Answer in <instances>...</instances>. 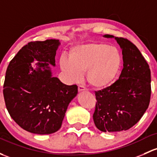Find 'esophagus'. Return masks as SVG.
<instances>
[{"label": "esophagus", "instance_id": "1", "mask_svg": "<svg viewBox=\"0 0 157 157\" xmlns=\"http://www.w3.org/2000/svg\"><path fill=\"white\" fill-rule=\"evenodd\" d=\"M85 90H87V89L84 86L82 85H79L78 86V91L79 92H81V91H85Z\"/></svg>", "mask_w": 157, "mask_h": 157}]
</instances>
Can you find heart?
I'll return each instance as SVG.
<instances>
[{
	"label": "heart",
	"mask_w": 157,
	"mask_h": 157,
	"mask_svg": "<svg viewBox=\"0 0 157 157\" xmlns=\"http://www.w3.org/2000/svg\"><path fill=\"white\" fill-rule=\"evenodd\" d=\"M61 69L67 80L76 82L86 71L88 83L96 89L108 86L114 80L122 65V57L116 47L102 43H90L74 47L69 58L62 56Z\"/></svg>",
	"instance_id": "obj_1"
}]
</instances>
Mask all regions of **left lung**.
<instances>
[{
  "label": "left lung",
  "mask_w": 157,
  "mask_h": 157,
  "mask_svg": "<svg viewBox=\"0 0 157 157\" xmlns=\"http://www.w3.org/2000/svg\"><path fill=\"white\" fill-rule=\"evenodd\" d=\"M115 39L122 49L123 68L111 86L95 92L97 102L93 120L104 132L129 129L142 117L151 100L149 65L131 41L124 37Z\"/></svg>",
  "instance_id": "obj_1"
}]
</instances>
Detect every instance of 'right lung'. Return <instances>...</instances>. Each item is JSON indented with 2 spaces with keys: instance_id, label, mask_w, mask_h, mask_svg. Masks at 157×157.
<instances>
[{
  "instance_id": "right-lung-1",
  "label": "right lung",
  "mask_w": 157,
  "mask_h": 157,
  "mask_svg": "<svg viewBox=\"0 0 157 157\" xmlns=\"http://www.w3.org/2000/svg\"><path fill=\"white\" fill-rule=\"evenodd\" d=\"M59 40L31 41L10 61L4 83L6 109L21 128L34 134H52L62 126L77 86H67L52 77ZM37 60L36 70L30 63Z\"/></svg>"
}]
</instances>
